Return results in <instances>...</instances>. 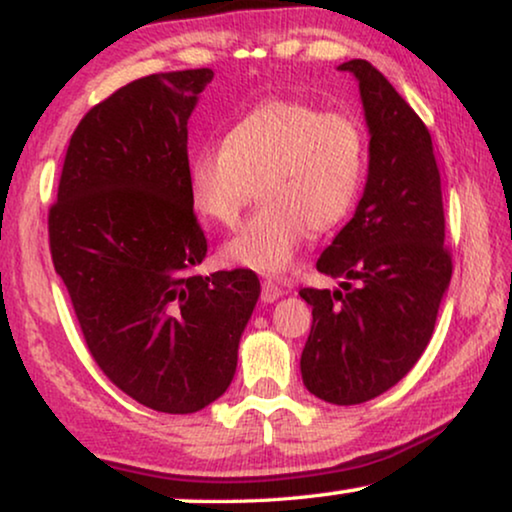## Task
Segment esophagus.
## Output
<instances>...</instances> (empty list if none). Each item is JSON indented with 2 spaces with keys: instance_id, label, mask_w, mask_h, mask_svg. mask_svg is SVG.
Segmentation results:
<instances>
[{
  "instance_id": "1",
  "label": "esophagus",
  "mask_w": 512,
  "mask_h": 512,
  "mask_svg": "<svg viewBox=\"0 0 512 512\" xmlns=\"http://www.w3.org/2000/svg\"><path fill=\"white\" fill-rule=\"evenodd\" d=\"M282 296H284L282 286H279L277 282H272V279H265L263 289H261V300H263V303H275V300H279Z\"/></svg>"
}]
</instances>
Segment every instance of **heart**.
<instances>
[{
  "instance_id": "b5f03b06",
  "label": "heart",
  "mask_w": 512,
  "mask_h": 512,
  "mask_svg": "<svg viewBox=\"0 0 512 512\" xmlns=\"http://www.w3.org/2000/svg\"><path fill=\"white\" fill-rule=\"evenodd\" d=\"M366 163L368 139L356 118L298 100H265L228 130L223 146L193 153L188 195L207 221L235 228L258 188L263 212L223 244L221 258L275 275L289 268L312 230L345 219Z\"/></svg>"
}]
</instances>
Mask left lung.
I'll list each match as a JSON object with an SVG mask.
<instances>
[{"label":"left lung","instance_id":"8db88e82","mask_svg":"<svg viewBox=\"0 0 512 512\" xmlns=\"http://www.w3.org/2000/svg\"><path fill=\"white\" fill-rule=\"evenodd\" d=\"M359 81L368 125V179L356 212L319 256L335 289H300L312 328L300 356L310 394L356 405L401 382L429 345L452 258L431 135L366 60L338 67Z\"/></svg>","mask_w":512,"mask_h":512}]
</instances>
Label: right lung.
I'll return each mask as SVG.
<instances>
[{
  "label": "right lung",
  "instance_id": "1",
  "mask_svg": "<svg viewBox=\"0 0 512 512\" xmlns=\"http://www.w3.org/2000/svg\"><path fill=\"white\" fill-rule=\"evenodd\" d=\"M212 79V69L151 74L90 109L48 212L55 272L95 363L170 415L230 387L261 296L251 270L195 272L207 240L188 195V118Z\"/></svg>",
  "mask_w": 512,
  "mask_h": 512
}]
</instances>
